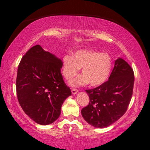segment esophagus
<instances>
[{"instance_id":"1","label":"esophagus","mask_w":150,"mask_h":150,"mask_svg":"<svg viewBox=\"0 0 150 150\" xmlns=\"http://www.w3.org/2000/svg\"><path fill=\"white\" fill-rule=\"evenodd\" d=\"M78 90L77 89H71V93L72 94H76L78 93Z\"/></svg>"}]
</instances>
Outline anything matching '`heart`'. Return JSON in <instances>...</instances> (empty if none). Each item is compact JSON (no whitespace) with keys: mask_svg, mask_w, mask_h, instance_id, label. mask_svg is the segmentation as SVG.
I'll return each instance as SVG.
<instances>
[{"mask_svg":"<svg viewBox=\"0 0 150 150\" xmlns=\"http://www.w3.org/2000/svg\"><path fill=\"white\" fill-rule=\"evenodd\" d=\"M82 68L83 75L70 82L73 86L89 83L96 87L104 84L109 78L112 68V60L109 54L94 50L81 49L75 51L74 57L65 54L63 57L62 74L69 80L79 74Z\"/></svg>","mask_w":150,"mask_h":150,"instance_id":"1","label":"heart"}]
</instances>
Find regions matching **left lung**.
Listing matches in <instances>:
<instances>
[{
  "label": "left lung",
  "mask_w": 150,
  "mask_h": 150,
  "mask_svg": "<svg viewBox=\"0 0 150 150\" xmlns=\"http://www.w3.org/2000/svg\"><path fill=\"white\" fill-rule=\"evenodd\" d=\"M134 82L132 67L124 59H117L108 81L86 90L89 103L81 110L86 122L96 128H105L122 117L132 98Z\"/></svg>",
  "instance_id": "left-lung-1"
}]
</instances>
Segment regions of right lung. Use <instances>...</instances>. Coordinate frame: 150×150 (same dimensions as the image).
<instances>
[{
    "instance_id": "add662e5",
    "label": "right lung",
    "mask_w": 150,
    "mask_h": 150,
    "mask_svg": "<svg viewBox=\"0 0 150 150\" xmlns=\"http://www.w3.org/2000/svg\"><path fill=\"white\" fill-rule=\"evenodd\" d=\"M63 63L40 45L32 47L18 65L16 93L22 110L41 125L59 118L64 100L71 95L63 81Z\"/></svg>"
}]
</instances>
